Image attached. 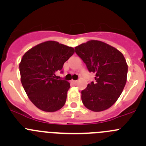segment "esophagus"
I'll return each instance as SVG.
<instances>
[{
	"label": "esophagus",
	"instance_id": "obj_1",
	"mask_svg": "<svg viewBox=\"0 0 146 146\" xmlns=\"http://www.w3.org/2000/svg\"><path fill=\"white\" fill-rule=\"evenodd\" d=\"M70 82H71V83L74 84V85H75V84H76V83H77V82H78L77 80H72Z\"/></svg>",
	"mask_w": 146,
	"mask_h": 146
}]
</instances>
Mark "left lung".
Wrapping results in <instances>:
<instances>
[{
    "mask_svg": "<svg viewBox=\"0 0 146 146\" xmlns=\"http://www.w3.org/2000/svg\"><path fill=\"white\" fill-rule=\"evenodd\" d=\"M76 53L95 74L94 82L81 92L88 110L102 111L111 107L121 94L127 78L128 65L121 52L98 40H90L75 48Z\"/></svg>",
    "mask_w": 146,
    "mask_h": 146,
    "instance_id": "left-lung-1",
    "label": "left lung"
}]
</instances>
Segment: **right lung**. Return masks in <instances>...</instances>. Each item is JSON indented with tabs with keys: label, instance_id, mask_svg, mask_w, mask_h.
I'll use <instances>...</instances> for the list:
<instances>
[{
	"label": "right lung",
	"instance_id": "1",
	"mask_svg": "<svg viewBox=\"0 0 146 146\" xmlns=\"http://www.w3.org/2000/svg\"><path fill=\"white\" fill-rule=\"evenodd\" d=\"M73 47L47 41L28 50L19 68L20 80L30 101L39 110L58 111L64 106L70 83L58 80L56 72L74 54Z\"/></svg>",
	"mask_w": 146,
	"mask_h": 146
}]
</instances>
